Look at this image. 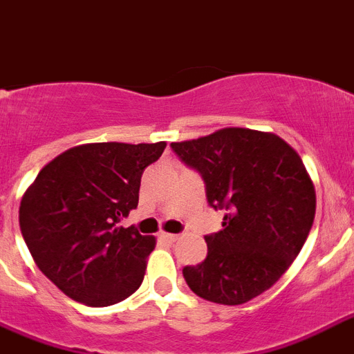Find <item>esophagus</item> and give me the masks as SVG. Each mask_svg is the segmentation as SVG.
Wrapping results in <instances>:
<instances>
[{
    "label": "esophagus",
    "mask_w": 354,
    "mask_h": 354,
    "mask_svg": "<svg viewBox=\"0 0 354 354\" xmlns=\"http://www.w3.org/2000/svg\"><path fill=\"white\" fill-rule=\"evenodd\" d=\"M160 237H162L163 241L174 243L178 239V234H165V232H162V234H160Z\"/></svg>",
    "instance_id": "obj_1"
}]
</instances>
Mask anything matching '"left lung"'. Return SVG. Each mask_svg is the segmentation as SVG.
<instances>
[{"mask_svg":"<svg viewBox=\"0 0 354 354\" xmlns=\"http://www.w3.org/2000/svg\"><path fill=\"white\" fill-rule=\"evenodd\" d=\"M171 147L201 174L210 207L225 210L223 230L205 236V261L183 277L205 301L245 304L277 283L310 236L317 201L304 163L277 135L243 127Z\"/></svg>","mask_w":354,"mask_h":354,"instance_id":"8db88e82","label":"left lung"}]
</instances>
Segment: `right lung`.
Segmentation results:
<instances>
[{
  "label": "right lung",
  "mask_w": 354,
  "mask_h": 354,
  "mask_svg": "<svg viewBox=\"0 0 354 354\" xmlns=\"http://www.w3.org/2000/svg\"><path fill=\"white\" fill-rule=\"evenodd\" d=\"M156 144L77 145L44 165L25 192L19 227L37 268L77 302L117 304L140 288L154 237L118 227L138 205Z\"/></svg>",
  "instance_id": "1"
}]
</instances>
